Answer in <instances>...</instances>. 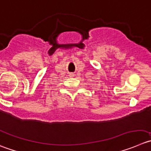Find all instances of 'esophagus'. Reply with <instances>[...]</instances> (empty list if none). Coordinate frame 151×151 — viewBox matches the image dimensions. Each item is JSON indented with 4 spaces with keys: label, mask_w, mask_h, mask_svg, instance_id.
I'll return each mask as SVG.
<instances>
[{
    "label": "esophagus",
    "mask_w": 151,
    "mask_h": 151,
    "mask_svg": "<svg viewBox=\"0 0 151 151\" xmlns=\"http://www.w3.org/2000/svg\"><path fill=\"white\" fill-rule=\"evenodd\" d=\"M69 77H74V74H73V73H70V74H69Z\"/></svg>",
    "instance_id": "esophagus-1"
}]
</instances>
